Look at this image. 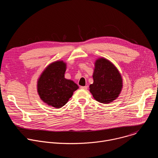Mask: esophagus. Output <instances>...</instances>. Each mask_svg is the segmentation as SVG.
<instances>
[{"mask_svg": "<svg viewBox=\"0 0 158 158\" xmlns=\"http://www.w3.org/2000/svg\"><path fill=\"white\" fill-rule=\"evenodd\" d=\"M81 89H84V90H87V86H81L80 87Z\"/></svg>", "mask_w": 158, "mask_h": 158, "instance_id": "1", "label": "esophagus"}]
</instances>
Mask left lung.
Returning a JSON list of instances; mask_svg holds the SVG:
<instances>
[{"label": "left lung", "mask_w": 158, "mask_h": 158, "mask_svg": "<svg viewBox=\"0 0 158 158\" xmlns=\"http://www.w3.org/2000/svg\"><path fill=\"white\" fill-rule=\"evenodd\" d=\"M92 75L94 82L89 90L98 102L109 103L117 99L123 87V79L118 69L109 60L98 58Z\"/></svg>", "instance_id": "1"}]
</instances>
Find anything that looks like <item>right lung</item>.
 I'll return each instance as SVG.
<instances>
[{
    "instance_id": "obj_1",
    "label": "right lung",
    "mask_w": 158,
    "mask_h": 158,
    "mask_svg": "<svg viewBox=\"0 0 158 158\" xmlns=\"http://www.w3.org/2000/svg\"><path fill=\"white\" fill-rule=\"evenodd\" d=\"M66 70V63L55 61L44 69L37 81V92L41 100L56 109L63 107L79 89L73 81L64 77Z\"/></svg>"
}]
</instances>
